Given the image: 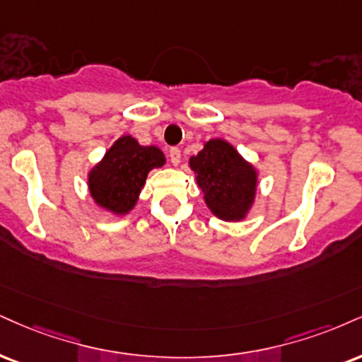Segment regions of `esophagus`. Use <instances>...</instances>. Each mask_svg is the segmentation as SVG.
<instances>
[{
	"mask_svg": "<svg viewBox=\"0 0 362 362\" xmlns=\"http://www.w3.org/2000/svg\"><path fill=\"white\" fill-rule=\"evenodd\" d=\"M168 156H170V162H172V165H180L182 162V151L178 150V148H170L168 151Z\"/></svg>",
	"mask_w": 362,
	"mask_h": 362,
	"instance_id": "esophagus-1",
	"label": "esophagus"
}]
</instances>
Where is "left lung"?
Instances as JSON below:
<instances>
[{
    "mask_svg": "<svg viewBox=\"0 0 362 362\" xmlns=\"http://www.w3.org/2000/svg\"><path fill=\"white\" fill-rule=\"evenodd\" d=\"M204 202L217 219L241 223L250 216L258 194L259 172L223 138L204 143L197 155L189 158Z\"/></svg>",
    "mask_w": 362,
    "mask_h": 362,
    "instance_id": "8db88e82",
    "label": "left lung"
}]
</instances>
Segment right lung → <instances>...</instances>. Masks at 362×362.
<instances>
[{
    "instance_id": "add662e5",
    "label": "right lung",
    "mask_w": 362,
    "mask_h": 362,
    "mask_svg": "<svg viewBox=\"0 0 362 362\" xmlns=\"http://www.w3.org/2000/svg\"><path fill=\"white\" fill-rule=\"evenodd\" d=\"M165 163L158 146H143L132 134H123L89 170L87 190L95 207L111 216H126L138 204L148 173Z\"/></svg>"
}]
</instances>
